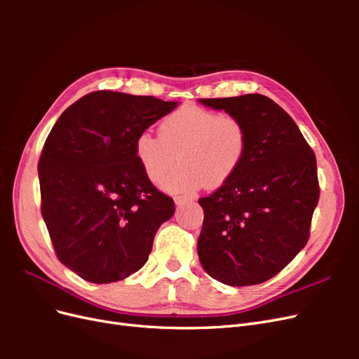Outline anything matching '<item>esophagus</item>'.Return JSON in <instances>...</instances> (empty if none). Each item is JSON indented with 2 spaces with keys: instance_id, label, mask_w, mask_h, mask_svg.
Instances as JSON below:
<instances>
[{
  "instance_id": "obj_1",
  "label": "esophagus",
  "mask_w": 359,
  "mask_h": 359,
  "mask_svg": "<svg viewBox=\"0 0 359 359\" xmlns=\"http://www.w3.org/2000/svg\"><path fill=\"white\" fill-rule=\"evenodd\" d=\"M190 199H187V198H182V196H177L175 198V205L177 206H180V205H182V203H186V202H189Z\"/></svg>"
}]
</instances>
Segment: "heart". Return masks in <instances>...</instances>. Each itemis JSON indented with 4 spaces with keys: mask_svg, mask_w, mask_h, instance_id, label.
<instances>
[{
    "mask_svg": "<svg viewBox=\"0 0 359 359\" xmlns=\"http://www.w3.org/2000/svg\"><path fill=\"white\" fill-rule=\"evenodd\" d=\"M168 193L191 194L220 189L241 169L248 154V132L240 118L184 104L161 119L158 136L148 132L135 140V156L151 182Z\"/></svg>",
    "mask_w": 359,
    "mask_h": 359,
    "instance_id": "obj_1",
    "label": "heart"
}]
</instances>
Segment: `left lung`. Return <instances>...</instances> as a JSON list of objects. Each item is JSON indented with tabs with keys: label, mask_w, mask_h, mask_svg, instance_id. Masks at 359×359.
I'll use <instances>...</instances> for the list:
<instances>
[{
	"label": "left lung",
	"mask_w": 359,
	"mask_h": 359,
	"mask_svg": "<svg viewBox=\"0 0 359 359\" xmlns=\"http://www.w3.org/2000/svg\"><path fill=\"white\" fill-rule=\"evenodd\" d=\"M199 102L240 118L248 132L241 169L199 199L201 265L227 286L264 283L309 241L319 202L316 157L289 114L262 94Z\"/></svg>",
	"instance_id": "obj_1"
}]
</instances>
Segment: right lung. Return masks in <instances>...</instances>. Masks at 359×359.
<instances>
[{"instance_id":"obj_1","label":"right lung","mask_w":359,"mask_h":359,"mask_svg":"<svg viewBox=\"0 0 359 359\" xmlns=\"http://www.w3.org/2000/svg\"><path fill=\"white\" fill-rule=\"evenodd\" d=\"M178 106L151 95L95 91L61 114L39 160L41 215L62 265L91 283L145 265L172 198L148 181L135 140Z\"/></svg>"}]
</instances>
